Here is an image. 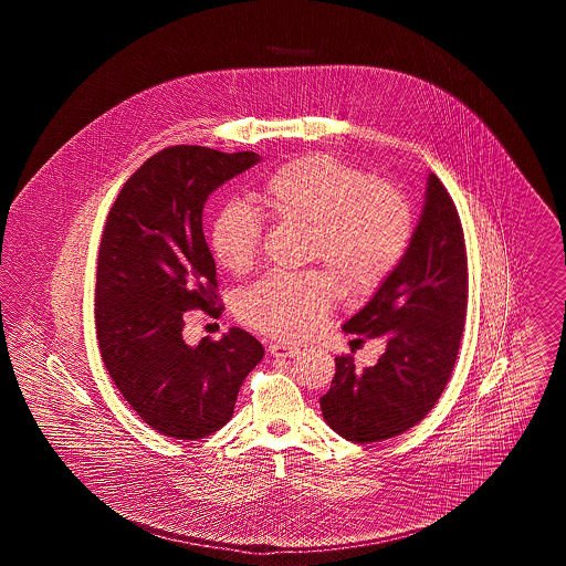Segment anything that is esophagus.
I'll list each match as a JSON object with an SVG mask.
<instances>
[{
    "instance_id": "esophagus-1",
    "label": "esophagus",
    "mask_w": 566,
    "mask_h": 566,
    "mask_svg": "<svg viewBox=\"0 0 566 566\" xmlns=\"http://www.w3.org/2000/svg\"><path fill=\"white\" fill-rule=\"evenodd\" d=\"M270 352L273 356H280V358H293V356L298 354V346L284 344V342H275V344H271Z\"/></svg>"
}]
</instances>
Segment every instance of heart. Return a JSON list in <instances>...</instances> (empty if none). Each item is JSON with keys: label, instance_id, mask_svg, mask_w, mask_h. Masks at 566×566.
<instances>
[{"label": "heart", "instance_id": "heart-1", "mask_svg": "<svg viewBox=\"0 0 566 566\" xmlns=\"http://www.w3.org/2000/svg\"><path fill=\"white\" fill-rule=\"evenodd\" d=\"M275 218L310 224V259L323 261L350 289H371L403 259L413 218L403 195L346 163L314 155L282 165L259 192ZM216 263L235 275L254 265L263 224L243 203H227L210 222ZM337 296L326 271H273L240 295L243 321L273 337L318 331Z\"/></svg>", "mask_w": 566, "mask_h": 566}]
</instances>
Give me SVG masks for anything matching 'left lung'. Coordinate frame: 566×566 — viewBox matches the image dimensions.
Wrapping results in <instances>:
<instances>
[{"label":"left lung","instance_id":"left-lung-1","mask_svg":"<svg viewBox=\"0 0 566 566\" xmlns=\"http://www.w3.org/2000/svg\"><path fill=\"white\" fill-rule=\"evenodd\" d=\"M467 250L450 192L427 178L424 208L403 259L346 333L386 339L377 365L358 371L335 358L321 397L326 424L348 441L374 443L416 427L439 401L457 363L467 316Z\"/></svg>","mask_w":566,"mask_h":566}]
</instances>
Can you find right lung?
Returning a JSON list of instances; mask_svg holds the SVG:
<instances>
[{
	"label": "right lung",
	"instance_id": "1",
	"mask_svg": "<svg viewBox=\"0 0 566 566\" xmlns=\"http://www.w3.org/2000/svg\"><path fill=\"white\" fill-rule=\"evenodd\" d=\"M254 163L250 150L169 146L125 182L106 220L95 286L99 350L125 401L165 437L195 441L222 429L265 356L238 326L197 346L182 337L189 310L222 312L203 206Z\"/></svg>",
	"mask_w": 566,
	"mask_h": 566
}]
</instances>
